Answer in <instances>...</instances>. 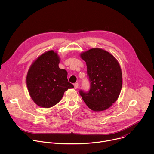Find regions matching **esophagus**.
<instances>
[{
    "mask_svg": "<svg viewBox=\"0 0 154 154\" xmlns=\"http://www.w3.org/2000/svg\"><path fill=\"white\" fill-rule=\"evenodd\" d=\"M74 88L77 89V88H79V83H74Z\"/></svg>",
    "mask_w": 154,
    "mask_h": 154,
    "instance_id": "obj_1",
    "label": "esophagus"
}]
</instances>
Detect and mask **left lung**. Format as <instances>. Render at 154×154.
<instances>
[{"mask_svg": "<svg viewBox=\"0 0 154 154\" xmlns=\"http://www.w3.org/2000/svg\"><path fill=\"white\" fill-rule=\"evenodd\" d=\"M86 62L90 90L79 91L83 101L91 109L103 111L118 99L122 85V72L116 58L109 52L93 48L81 54Z\"/></svg>", "mask_w": 154, "mask_h": 154, "instance_id": "obj_1", "label": "left lung"}]
</instances>
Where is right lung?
<instances>
[{
	"label": "right lung",
	"mask_w": 154,
	"mask_h": 154,
	"mask_svg": "<svg viewBox=\"0 0 154 154\" xmlns=\"http://www.w3.org/2000/svg\"><path fill=\"white\" fill-rule=\"evenodd\" d=\"M59 63L57 54L50 51L39 56L28 71L29 93L39 106H54L60 101L66 91L74 88L68 80V72L58 67Z\"/></svg>",
	"instance_id": "add662e5"
}]
</instances>
